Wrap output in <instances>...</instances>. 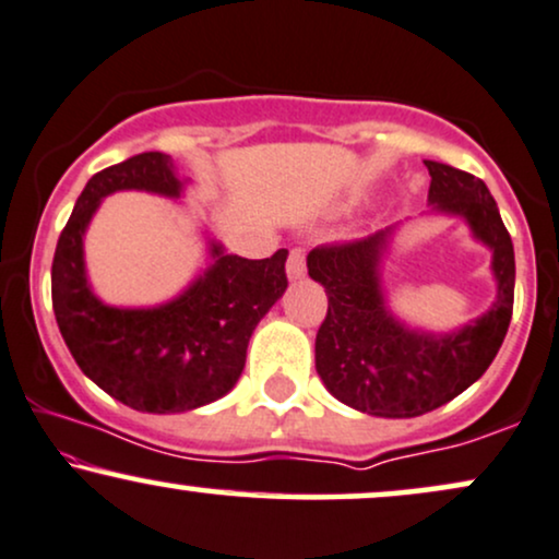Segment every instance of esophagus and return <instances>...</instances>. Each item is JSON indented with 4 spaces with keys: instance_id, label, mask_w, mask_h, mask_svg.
<instances>
[{
    "instance_id": "1",
    "label": "esophagus",
    "mask_w": 559,
    "mask_h": 559,
    "mask_svg": "<svg viewBox=\"0 0 559 559\" xmlns=\"http://www.w3.org/2000/svg\"><path fill=\"white\" fill-rule=\"evenodd\" d=\"M286 273H288V278H292V281L305 278V273H307V254H305V250H301V247H297V250L288 252Z\"/></svg>"
}]
</instances>
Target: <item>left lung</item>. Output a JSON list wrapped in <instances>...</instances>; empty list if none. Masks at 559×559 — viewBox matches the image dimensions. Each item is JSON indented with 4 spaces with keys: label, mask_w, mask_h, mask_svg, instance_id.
<instances>
[{
    "label": "left lung",
    "mask_w": 559,
    "mask_h": 559,
    "mask_svg": "<svg viewBox=\"0 0 559 559\" xmlns=\"http://www.w3.org/2000/svg\"><path fill=\"white\" fill-rule=\"evenodd\" d=\"M429 213L463 218L492 252L497 297L459 331L429 333L406 325L388 307L382 258L395 228L307 254L309 278L328 294L314 338V367L333 399L369 416L412 419L445 406L487 372L506 341L515 292L513 241L495 198L474 174L425 160Z\"/></svg>",
    "instance_id": "left-lung-1"
}]
</instances>
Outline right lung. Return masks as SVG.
<instances>
[{"instance_id":"add662e5","label":"right lung","mask_w":559,"mask_h":559,"mask_svg":"<svg viewBox=\"0 0 559 559\" xmlns=\"http://www.w3.org/2000/svg\"><path fill=\"white\" fill-rule=\"evenodd\" d=\"M185 185L171 156L156 151L93 174L51 262V305L67 348L85 378L134 412L179 414L224 399L245 369L252 331L288 286L286 250L247 260L207 239V267L179 297L156 307L100 301L83 252L100 200L122 190L177 200Z\"/></svg>"}]
</instances>
